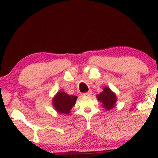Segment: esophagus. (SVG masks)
<instances>
[{
  "instance_id": "1",
  "label": "esophagus",
  "mask_w": 158,
  "mask_h": 158,
  "mask_svg": "<svg viewBox=\"0 0 158 158\" xmlns=\"http://www.w3.org/2000/svg\"><path fill=\"white\" fill-rule=\"evenodd\" d=\"M92 94H93V92L91 91V90H89V92L84 93V94H83V95H84V96H90Z\"/></svg>"
}]
</instances>
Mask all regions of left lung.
Masks as SVG:
<instances>
[{
	"mask_svg": "<svg viewBox=\"0 0 158 158\" xmlns=\"http://www.w3.org/2000/svg\"><path fill=\"white\" fill-rule=\"evenodd\" d=\"M97 98L99 101L102 104L103 107L106 110H110L111 109L114 107L115 103L116 102V96L109 88H105L104 90L100 94L97 95Z\"/></svg>",
	"mask_w": 158,
	"mask_h": 158,
	"instance_id": "1",
	"label": "left lung"
}]
</instances>
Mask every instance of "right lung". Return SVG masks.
Instances as JSON below:
<instances>
[{
    "instance_id": "obj_1",
    "label": "right lung",
    "mask_w": 158,
    "mask_h": 158,
    "mask_svg": "<svg viewBox=\"0 0 158 158\" xmlns=\"http://www.w3.org/2000/svg\"><path fill=\"white\" fill-rule=\"evenodd\" d=\"M77 96L69 95L65 92H58L53 100V105L58 113L68 114L75 105Z\"/></svg>"
}]
</instances>
